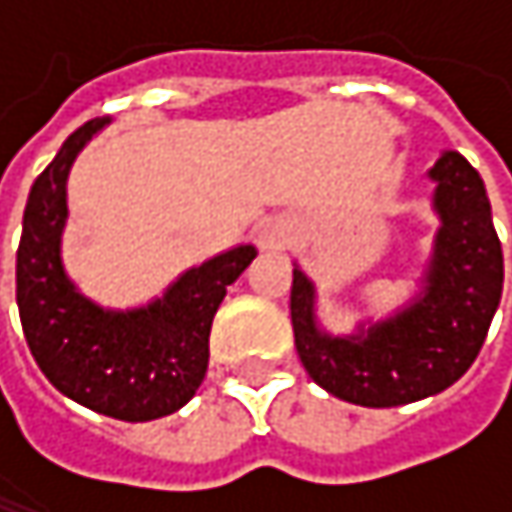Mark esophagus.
Listing matches in <instances>:
<instances>
[{"label": "esophagus", "instance_id": "1", "mask_svg": "<svg viewBox=\"0 0 512 512\" xmlns=\"http://www.w3.org/2000/svg\"><path fill=\"white\" fill-rule=\"evenodd\" d=\"M260 243H263V249H284L290 243V228L284 222H269L260 231Z\"/></svg>", "mask_w": 512, "mask_h": 512}]
</instances>
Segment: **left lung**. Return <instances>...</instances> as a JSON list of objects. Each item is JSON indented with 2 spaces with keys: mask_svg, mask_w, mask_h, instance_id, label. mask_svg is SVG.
Returning <instances> with one entry per match:
<instances>
[{
  "mask_svg": "<svg viewBox=\"0 0 512 512\" xmlns=\"http://www.w3.org/2000/svg\"><path fill=\"white\" fill-rule=\"evenodd\" d=\"M439 231L421 293L394 317L329 335L314 314L317 290L296 266L290 320L308 376L329 394L388 409L433 397L474 364L501 302L504 255L480 174L457 151L430 168Z\"/></svg>",
  "mask_w": 512,
  "mask_h": 512,
  "instance_id": "left-lung-1",
  "label": "left lung"
}]
</instances>
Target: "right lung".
Returning a JSON list of instances; mask_svg holds the SVG:
<instances>
[{
  "label": "right lung",
  "instance_id": "obj_1",
  "mask_svg": "<svg viewBox=\"0 0 512 512\" xmlns=\"http://www.w3.org/2000/svg\"><path fill=\"white\" fill-rule=\"evenodd\" d=\"M106 124L94 118L70 133L29 192L17 305L32 356L64 397L118 421H154L186 406L204 382L213 317L257 249L237 246L186 269L142 308L112 311L82 296L61 263L67 174Z\"/></svg>",
  "mask_w": 512,
  "mask_h": 512
}]
</instances>
